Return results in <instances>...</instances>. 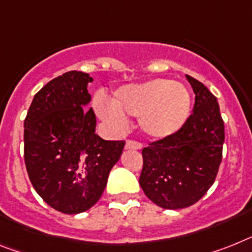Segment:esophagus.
<instances>
[{
  "instance_id": "esophagus-1",
  "label": "esophagus",
  "mask_w": 252,
  "mask_h": 252,
  "mask_svg": "<svg viewBox=\"0 0 252 252\" xmlns=\"http://www.w3.org/2000/svg\"><path fill=\"white\" fill-rule=\"evenodd\" d=\"M141 148H143V144L135 140H127L126 141V144H125V149H141Z\"/></svg>"
}]
</instances>
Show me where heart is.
<instances>
[{"instance_id": "heart-1", "label": "heart", "mask_w": 252, "mask_h": 252, "mask_svg": "<svg viewBox=\"0 0 252 252\" xmlns=\"http://www.w3.org/2000/svg\"><path fill=\"white\" fill-rule=\"evenodd\" d=\"M95 105L99 116L114 128L125 130L126 117H134L145 136L165 140L184 127L192 111V97L183 84L155 78L120 87L114 91L112 104L100 96Z\"/></svg>"}]
</instances>
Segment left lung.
<instances>
[{
    "label": "left lung",
    "mask_w": 252,
    "mask_h": 252,
    "mask_svg": "<svg viewBox=\"0 0 252 252\" xmlns=\"http://www.w3.org/2000/svg\"><path fill=\"white\" fill-rule=\"evenodd\" d=\"M196 94L193 113L171 138L153 141L141 152L139 184L152 202L167 210L194 205L214 184L224 143V122L218 99L187 74Z\"/></svg>",
    "instance_id": "obj_1"
}]
</instances>
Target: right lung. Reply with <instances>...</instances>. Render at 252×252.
I'll return each mask as SVG.
<instances>
[{"instance_id": "1", "label": "right lung", "mask_w": 252, "mask_h": 252, "mask_svg": "<svg viewBox=\"0 0 252 252\" xmlns=\"http://www.w3.org/2000/svg\"><path fill=\"white\" fill-rule=\"evenodd\" d=\"M93 78L70 70L51 80L33 97L24 121V161L33 188L53 209L80 214L99 201L125 141L95 134L87 109Z\"/></svg>"}]
</instances>
